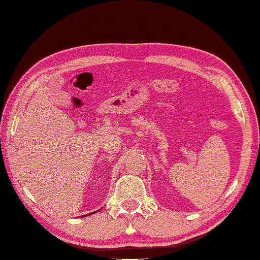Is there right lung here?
<instances>
[{"instance_id": "obj_1", "label": "right lung", "mask_w": 260, "mask_h": 260, "mask_svg": "<svg viewBox=\"0 0 260 260\" xmlns=\"http://www.w3.org/2000/svg\"><path fill=\"white\" fill-rule=\"evenodd\" d=\"M96 212H99V210H96ZM94 213H95V212H94ZM91 214H92V213H90V214H88V215H91ZM85 216H86V215H85Z\"/></svg>"}]
</instances>
